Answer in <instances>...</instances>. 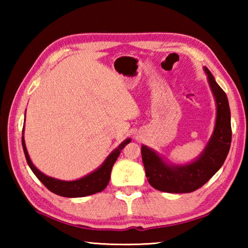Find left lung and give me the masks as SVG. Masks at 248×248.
<instances>
[{
  "label": "left lung",
  "mask_w": 248,
  "mask_h": 248,
  "mask_svg": "<svg viewBox=\"0 0 248 248\" xmlns=\"http://www.w3.org/2000/svg\"><path fill=\"white\" fill-rule=\"evenodd\" d=\"M217 104V117L213 133L202 152L187 164H170L149 146H141L142 161L148 182L155 189L170 194H187L202 187L223 165L231 146V111L223 90L211 72L203 68Z\"/></svg>",
  "instance_id": "8db88e82"
}]
</instances>
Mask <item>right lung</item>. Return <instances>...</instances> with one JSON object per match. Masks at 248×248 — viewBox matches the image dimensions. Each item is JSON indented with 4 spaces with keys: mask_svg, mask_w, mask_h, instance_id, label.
<instances>
[{
    "mask_svg": "<svg viewBox=\"0 0 248 248\" xmlns=\"http://www.w3.org/2000/svg\"><path fill=\"white\" fill-rule=\"evenodd\" d=\"M131 139L128 138L124 142H121L118 148H116L112 152L108 155L107 158L103 162L98 169H96L94 171H92L89 175L84 176V177L77 179V180H61L57 179L50 176L45 175L44 173L37 169V167L32 164L31 157H29L26 144H25L24 139V129H23V136H22V144L23 150L25 153V157H26L27 164L31 167L32 173L36 175L41 183H43L48 189L53 192V194L68 197V198H78V197H86L90 195H94L96 192L103 191L105 188L107 187L110 179L111 169L114 166L116 159L118 158L119 154L125 145L130 143Z\"/></svg>",
    "mask_w": 248,
    "mask_h": 248,
    "instance_id": "add662e5",
    "label": "right lung"
}]
</instances>
